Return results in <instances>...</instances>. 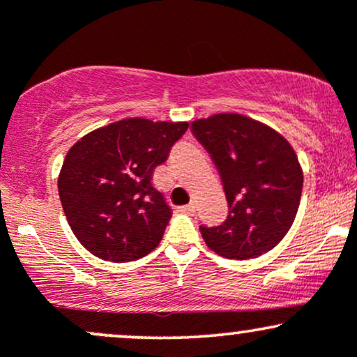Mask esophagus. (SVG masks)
<instances>
[{"label":"esophagus","mask_w":357,"mask_h":357,"mask_svg":"<svg viewBox=\"0 0 357 357\" xmlns=\"http://www.w3.org/2000/svg\"><path fill=\"white\" fill-rule=\"evenodd\" d=\"M179 211L186 213V215H192V213H195V204L190 203V204H186V206H181L179 208Z\"/></svg>","instance_id":"1"}]
</instances>
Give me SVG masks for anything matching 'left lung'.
Returning a JSON list of instances; mask_svg holds the SVG:
<instances>
[{"mask_svg":"<svg viewBox=\"0 0 357 357\" xmlns=\"http://www.w3.org/2000/svg\"><path fill=\"white\" fill-rule=\"evenodd\" d=\"M191 130L221 176L228 216L218 227H199L218 255L248 260L282 241L296 220L302 174L297 154L272 127L241 116L198 119Z\"/></svg>","mask_w":357,"mask_h":357,"instance_id":"8db88e82","label":"left lung"}]
</instances>
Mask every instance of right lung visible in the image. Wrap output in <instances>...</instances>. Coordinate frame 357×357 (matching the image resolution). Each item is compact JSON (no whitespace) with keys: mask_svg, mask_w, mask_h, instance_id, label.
<instances>
[{"mask_svg":"<svg viewBox=\"0 0 357 357\" xmlns=\"http://www.w3.org/2000/svg\"><path fill=\"white\" fill-rule=\"evenodd\" d=\"M188 126L124 119L70 147L59 195L73 235L92 255L124 264L158 247L173 211L153 186V173Z\"/></svg>","mask_w":357,"mask_h":357,"instance_id":"1","label":"right lung"}]
</instances>
